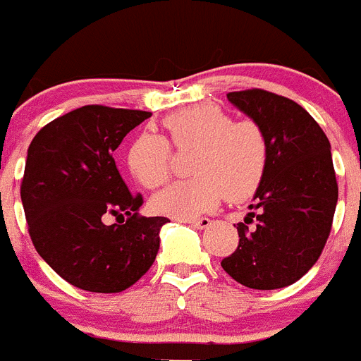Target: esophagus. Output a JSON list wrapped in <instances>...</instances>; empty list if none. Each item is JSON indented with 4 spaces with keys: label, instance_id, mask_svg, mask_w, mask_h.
Returning a JSON list of instances; mask_svg holds the SVG:
<instances>
[{
    "label": "esophagus",
    "instance_id": "1",
    "mask_svg": "<svg viewBox=\"0 0 361 361\" xmlns=\"http://www.w3.org/2000/svg\"><path fill=\"white\" fill-rule=\"evenodd\" d=\"M186 222L193 226V228H199V229H206L209 228V224H212V220L206 219V216H202V219H190L186 220Z\"/></svg>",
    "mask_w": 361,
    "mask_h": 361
}]
</instances>
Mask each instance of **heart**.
Returning <instances> with one entry per match:
<instances>
[{
	"instance_id": "b5f03b06",
	"label": "heart",
	"mask_w": 361,
	"mask_h": 361,
	"mask_svg": "<svg viewBox=\"0 0 361 361\" xmlns=\"http://www.w3.org/2000/svg\"><path fill=\"white\" fill-rule=\"evenodd\" d=\"M175 149H190L186 180L170 184L153 197L157 213L193 219L228 199H250L260 188L269 166V139L257 121H235L219 104L180 108L162 119ZM126 164L145 188H159L171 173V147L162 135L145 132L126 152Z\"/></svg>"
}]
</instances>
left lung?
<instances>
[{
    "instance_id": "obj_1",
    "label": "left lung",
    "mask_w": 361,
    "mask_h": 361,
    "mask_svg": "<svg viewBox=\"0 0 361 361\" xmlns=\"http://www.w3.org/2000/svg\"><path fill=\"white\" fill-rule=\"evenodd\" d=\"M228 99L266 130L269 166L253 212L237 224V250L220 266L245 288H286L317 264L329 238L338 202L329 139L307 110L283 95L250 88Z\"/></svg>"
}]
</instances>
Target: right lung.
Instances as JSON below:
<instances>
[{
    "label": "right lung",
    "mask_w": 361,
    "mask_h": 361,
    "mask_svg": "<svg viewBox=\"0 0 361 361\" xmlns=\"http://www.w3.org/2000/svg\"><path fill=\"white\" fill-rule=\"evenodd\" d=\"M149 111L86 104L32 139L21 202L32 244L57 275L92 293H121L152 267L164 216H142L114 152ZM116 218L114 225L107 220Z\"/></svg>",
    "instance_id": "right-lung-1"
}]
</instances>
